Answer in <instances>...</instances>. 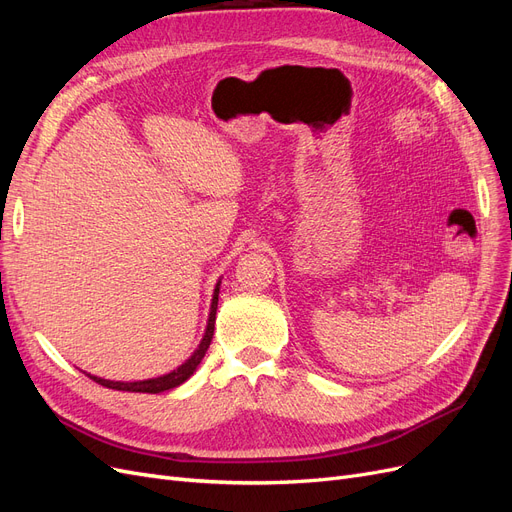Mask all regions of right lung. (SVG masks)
Listing matches in <instances>:
<instances>
[{"label": "right lung", "mask_w": 512, "mask_h": 512, "mask_svg": "<svg viewBox=\"0 0 512 512\" xmlns=\"http://www.w3.org/2000/svg\"><path fill=\"white\" fill-rule=\"evenodd\" d=\"M220 280L218 284H215V290H213V299H211V309H209V320H207V329H205V335L203 339H200L198 348L192 352V356L185 363H181L177 369L168 371V374L164 376H158V378H149V380H136V382H121V380H104V378H98V376H91L87 374L91 380L106 386V389H115V391H130V393H164V391H170L175 389V386L183 384L185 380H188L196 367L200 365V361H203V356L211 344L213 339V329H215V312H218V297H220Z\"/></svg>", "instance_id": "1"}]
</instances>
